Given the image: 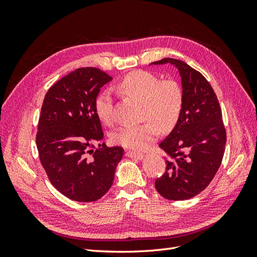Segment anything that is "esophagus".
Wrapping results in <instances>:
<instances>
[{
  "mask_svg": "<svg viewBox=\"0 0 257 257\" xmlns=\"http://www.w3.org/2000/svg\"><path fill=\"white\" fill-rule=\"evenodd\" d=\"M124 155L129 158H135V159H141V158H143V154H139V152H135V151H130V150L125 151Z\"/></svg>",
  "mask_w": 257,
  "mask_h": 257,
  "instance_id": "obj_1",
  "label": "esophagus"
}]
</instances>
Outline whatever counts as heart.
<instances>
[{"mask_svg": "<svg viewBox=\"0 0 257 257\" xmlns=\"http://www.w3.org/2000/svg\"><path fill=\"white\" fill-rule=\"evenodd\" d=\"M123 95L144 102V120L141 124L122 125L113 133L114 144L134 150H144L155 143L162 132H171L179 122L183 110L184 92L174 79L161 80L154 73L136 70L124 76L118 84ZM96 111L101 121L114 122L113 100L105 91L97 98Z\"/></svg>", "mask_w": 257, "mask_h": 257, "instance_id": "b5f03b06", "label": "heart"}]
</instances>
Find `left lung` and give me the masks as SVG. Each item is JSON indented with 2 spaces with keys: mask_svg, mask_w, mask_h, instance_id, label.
Wrapping results in <instances>:
<instances>
[{
  "mask_svg": "<svg viewBox=\"0 0 257 257\" xmlns=\"http://www.w3.org/2000/svg\"><path fill=\"white\" fill-rule=\"evenodd\" d=\"M178 69L184 92L179 122L159 145L166 152V171L155 187L168 200L182 201L202 192L214 178L224 156L226 132L219 100L209 81L187 63L163 58Z\"/></svg>",
  "mask_w": 257,
  "mask_h": 257,
  "instance_id": "1",
  "label": "left lung"
}]
</instances>
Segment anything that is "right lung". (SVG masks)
Returning a JSON list of instances; mask_svg holds the SVG:
<instances>
[{"label": "right lung", "instance_id": "obj_1", "mask_svg": "<svg viewBox=\"0 0 257 257\" xmlns=\"http://www.w3.org/2000/svg\"><path fill=\"white\" fill-rule=\"evenodd\" d=\"M112 78L95 67L64 76L46 92L36 146L51 183L68 199L92 202L110 189L121 147L98 145L103 137L96 98Z\"/></svg>", "mask_w": 257, "mask_h": 257}]
</instances>
